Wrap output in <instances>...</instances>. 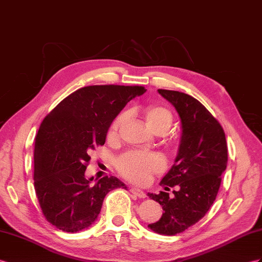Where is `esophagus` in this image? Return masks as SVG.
Listing matches in <instances>:
<instances>
[{"label": "esophagus", "mask_w": 262, "mask_h": 262, "mask_svg": "<svg viewBox=\"0 0 262 262\" xmlns=\"http://www.w3.org/2000/svg\"><path fill=\"white\" fill-rule=\"evenodd\" d=\"M130 192L134 193V195H136L138 198H145L146 197V193L142 189L136 188V187H132Z\"/></svg>", "instance_id": "34e87169"}]
</instances>
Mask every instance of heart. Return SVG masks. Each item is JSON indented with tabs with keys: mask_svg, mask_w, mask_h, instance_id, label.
<instances>
[{
	"mask_svg": "<svg viewBox=\"0 0 262 262\" xmlns=\"http://www.w3.org/2000/svg\"><path fill=\"white\" fill-rule=\"evenodd\" d=\"M144 117L149 128L155 133H166L172 123L171 112L162 105H148L144 108ZM126 122V114L122 113L113 120L108 129L111 138L116 137ZM117 171L127 180L136 184H146L152 175L162 172L165 158L156 152L130 150L116 159Z\"/></svg>",
	"mask_w": 262,
	"mask_h": 262,
	"instance_id": "b5f03b06",
	"label": "heart"
}]
</instances>
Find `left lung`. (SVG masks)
Returning <instances> with one entry per match:
<instances>
[{"mask_svg":"<svg viewBox=\"0 0 262 262\" xmlns=\"http://www.w3.org/2000/svg\"><path fill=\"white\" fill-rule=\"evenodd\" d=\"M170 102L182 120V139L171 169L160 185L173 190L148 193L163 207L162 218L148 227L157 233L175 236L203 218L217 197L221 173L226 170L228 149L223 127L211 113L192 96L177 91L158 90Z\"/></svg>","mask_w":262,"mask_h":262,"instance_id":"obj_1","label":"left lung"}]
</instances>
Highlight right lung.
I'll return each mask as SVG.
<instances>
[{"label": "right lung", "instance_id": "right-lung-1", "mask_svg": "<svg viewBox=\"0 0 262 262\" xmlns=\"http://www.w3.org/2000/svg\"><path fill=\"white\" fill-rule=\"evenodd\" d=\"M144 86L92 85L65 97L39 126L34 145V188L44 217L57 229L77 232L96 220L107 192L127 187L114 176L96 184L85 170L112 122Z\"/></svg>", "mask_w": 262, "mask_h": 262}]
</instances>
